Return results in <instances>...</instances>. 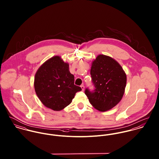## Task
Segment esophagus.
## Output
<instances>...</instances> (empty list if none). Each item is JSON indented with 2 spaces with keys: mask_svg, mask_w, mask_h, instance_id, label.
I'll use <instances>...</instances> for the list:
<instances>
[{
  "mask_svg": "<svg viewBox=\"0 0 159 159\" xmlns=\"http://www.w3.org/2000/svg\"><path fill=\"white\" fill-rule=\"evenodd\" d=\"M81 89H82V91H84V86L83 84L81 85Z\"/></svg>",
  "mask_w": 159,
  "mask_h": 159,
  "instance_id": "esophagus-1",
  "label": "esophagus"
}]
</instances>
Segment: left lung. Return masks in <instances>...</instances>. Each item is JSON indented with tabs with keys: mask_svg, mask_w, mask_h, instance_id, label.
<instances>
[{
	"mask_svg": "<svg viewBox=\"0 0 159 159\" xmlns=\"http://www.w3.org/2000/svg\"><path fill=\"white\" fill-rule=\"evenodd\" d=\"M91 75L94 89L87 88L84 93L91 105L100 111L113 108L124 93L127 82L124 71L113 59L100 54L92 62Z\"/></svg>",
	"mask_w": 159,
	"mask_h": 159,
	"instance_id": "8db88e82",
	"label": "left lung"
}]
</instances>
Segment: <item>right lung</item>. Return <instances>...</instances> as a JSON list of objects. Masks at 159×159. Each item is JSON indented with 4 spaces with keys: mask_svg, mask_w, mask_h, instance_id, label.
<instances>
[{
    "mask_svg": "<svg viewBox=\"0 0 159 159\" xmlns=\"http://www.w3.org/2000/svg\"><path fill=\"white\" fill-rule=\"evenodd\" d=\"M67 63L54 56L37 70L34 80L35 91L42 103L54 111H60L71 103L80 86L74 84V75Z\"/></svg>",
    "mask_w": 159,
    "mask_h": 159,
    "instance_id": "obj_1",
    "label": "right lung"
}]
</instances>
